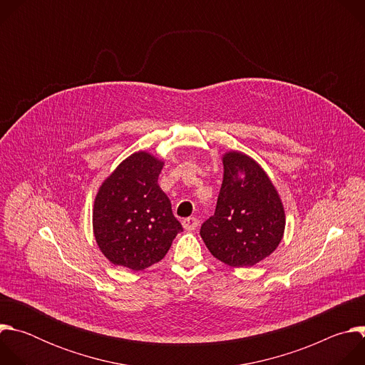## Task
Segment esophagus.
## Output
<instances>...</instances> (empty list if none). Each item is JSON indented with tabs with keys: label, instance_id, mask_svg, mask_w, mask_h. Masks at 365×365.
Masks as SVG:
<instances>
[{
	"label": "esophagus",
	"instance_id": "esophagus-1",
	"mask_svg": "<svg viewBox=\"0 0 365 365\" xmlns=\"http://www.w3.org/2000/svg\"><path fill=\"white\" fill-rule=\"evenodd\" d=\"M197 224H199V221H197L195 217H189V218H185V220L182 221V225H183V228H185L186 231H193V230H196Z\"/></svg>",
	"mask_w": 365,
	"mask_h": 365
}]
</instances>
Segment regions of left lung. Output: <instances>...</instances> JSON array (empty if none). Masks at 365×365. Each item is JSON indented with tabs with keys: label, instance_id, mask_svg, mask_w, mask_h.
<instances>
[{
	"label": "left lung",
	"instance_id": "left-lung-1",
	"mask_svg": "<svg viewBox=\"0 0 365 365\" xmlns=\"http://www.w3.org/2000/svg\"><path fill=\"white\" fill-rule=\"evenodd\" d=\"M224 179L215 214L200 227L211 254L231 267H251L280 244L286 215L273 182L241 151L222 158Z\"/></svg>",
	"mask_w": 365,
	"mask_h": 365
}]
</instances>
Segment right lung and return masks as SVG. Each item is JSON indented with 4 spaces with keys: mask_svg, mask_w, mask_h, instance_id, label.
Returning <instances> with one entry per match:
<instances>
[{
    "mask_svg": "<svg viewBox=\"0 0 365 365\" xmlns=\"http://www.w3.org/2000/svg\"><path fill=\"white\" fill-rule=\"evenodd\" d=\"M163 162L137 151L103 180L93 203V235L115 266L138 272L160 259L183 228L158 179Z\"/></svg>",
    "mask_w": 365,
    "mask_h": 365,
    "instance_id": "right-lung-1",
    "label": "right lung"
}]
</instances>
